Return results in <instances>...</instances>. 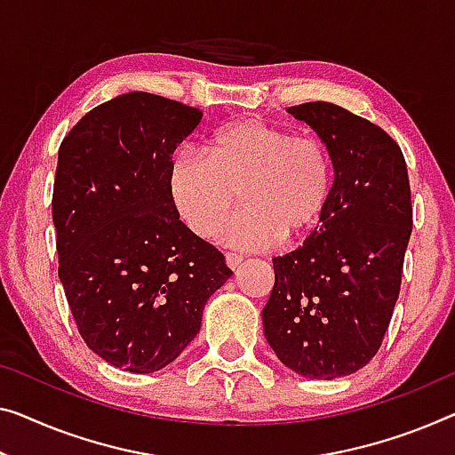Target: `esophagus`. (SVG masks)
I'll list each match as a JSON object with an SVG mask.
<instances>
[{"label": "esophagus", "instance_id": "obj_1", "mask_svg": "<svg viewBox=\"0 0 455 455\" xmlns=\"http://www.w3.org/2000/svg\"><path fill=\"white\" fill-rule=\"evenodd\" d=\"M225 259H227V266H228L230 269H236V267L241 266L243 261H245V257H243L241 253H233V251H227Z\"/></svg>", "mask_w": 455, "mask_h": 455}]
</instances>
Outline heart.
<instances>
[{
	"mask_svg": "<svg viewBox=\"0 0 455 455\" xmlns=\"http://www.w3.org/2000/svg\"><path fill=\"white\" fill-rule=\"evenodd\" d=\"M333 189L335 167L321 140L259 118L219 128L208 155L186 148L172 167L175 206L206 239L222 228L241 196L245 208L225 239L245 249L307 241L323 225Z\"/></svg>",
	"mask_w": 455,
	"mask_h": 455,
	"instance_id": "obj_1",
	"label": "heart"
}]
</instances>
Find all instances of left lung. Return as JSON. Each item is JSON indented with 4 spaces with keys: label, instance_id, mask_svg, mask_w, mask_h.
<instances>
[{
    "label": "left lung",
    "instance_id": "1",
    "mask_svg": "<svg viewBox=\"0 0 455 455\" xmlns=\"http://www.w3.org/2000/svg\"><path fill=\"white\" fill-rule=\"evenodd\" d=\"M288 112L327 145L335 189L316 233L274 257L263 333L286 368L333 379L363 368L390 324L412 230L409 173L401 147L374 122L329 101Z\"/></svg>",
    "mask_w": 455,
    "mask_h": 455
}]
</instances>
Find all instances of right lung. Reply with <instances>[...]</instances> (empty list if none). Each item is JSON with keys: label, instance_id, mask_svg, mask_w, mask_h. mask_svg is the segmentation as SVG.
Segmentation results:
<instances>
[{"label": "right lung", "instance_id": "1", "mask_svg": "<svg viewBox=\"0 0 455 455\" xmlns=\"http://www.w3.org/2000/svg\"><path fill=\"white\" fill-rule=\"evenodd\" d=\"M202 112L155 93L93 108L60 142L52 189L59 277L79 335L114 368L151 374L198 335L233 271L180 220L173 151Z\"/></svg>", "mask_w": 455, "mask_h": 455}]
</instances>
